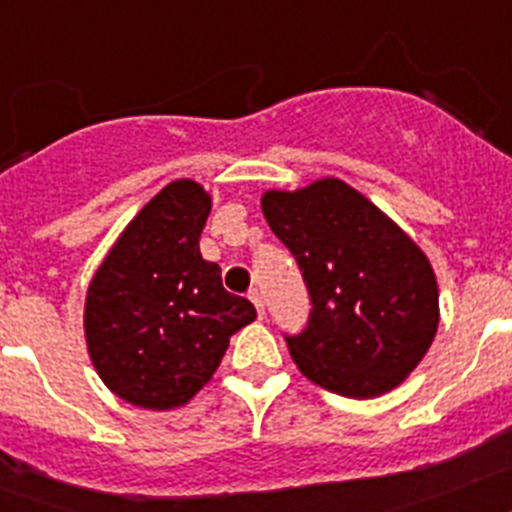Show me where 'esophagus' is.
<instances>
[{"label":"esophagus","mask_w":512,"mask_h":512,"mask_svg":"<svg viewBox=\"0 0 512 512\" xmlns=\"http://www.w3.org/2000/svg\"><path fill=\"white\" fill-rule=\"evenodd\" d=\"M248 300H251L253 305H256V312H259V318H264V297H261L259 289H251V292H248Z\"/></svg>","instance_id":"obj_1"}]
</instances>
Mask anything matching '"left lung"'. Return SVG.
<instances>
[{
	"label": "left lung",
	"instance_id": "left-lung-1",
	"mask_svg": "<svg viewBox=\"0 0 512 512\" xmlns=\"http://www.w3.org/2000/svg\"><path fill=\"white\" fill-rule=\"evenodd\" d=\"M266 223L297 259L310 320L287 348L310 382L369 400L405 382L438 330L433 266L405 230L341 179L261 197Z\"/></svg>",
	"mask_w": 512,
	"mask_h": 512
}]
</instances>
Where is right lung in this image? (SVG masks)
Returning <instances> with one entry per match:
<instances>
[{"instance_id": "obj_1", "label": "right lung", "mask_w": 512, "mask_h": 512, "mask_svg": "<svg viewBox=\"0 0 512 512\" xmlns=\"http://www.w3.org/2000/svg\"><path fill=\"white\" fill-rule=\"evenodd\" d=\"M210 194L166 184L122 230L87 289L89 359L120 400L146 410L187 405L212 379L233 333L256 320L202 259Z\"/></svg>"}]
</instances>
